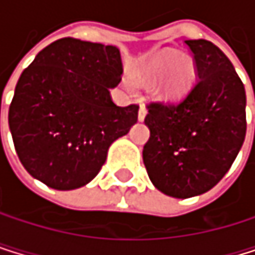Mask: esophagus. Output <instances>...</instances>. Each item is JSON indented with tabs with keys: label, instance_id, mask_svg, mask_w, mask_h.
Instances as JSON below:
<instances>
[{
	"label": "esophagus",
	"instance_id": "34e87169",
	"mask_svg": "<svg viewBox=\"0 0 255 255\" xmlns=\"http://www.w3.org/2000/svg\"><path fill=\"white\" fill-rule=\"evenodd\" d=\"M145 116H146V107H145V105H140V107H139V113H137L139 122H142V121L145 119Z\"/></svg>",
	"mask_w": 255,
	"mask_h": 255
}]
</instances>
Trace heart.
Returning a JSON list of instances; mask_svg holds the SVG:
<instances>
[{
	"label": "heart",
	"instance_id": "b5f03b06",
	"mask_svg": "<svg viewBox=\"0 0 255 255\" xmlns=\"http://www.w3.org/2000/svg\"><path fill=\"white\" fill-rule=\"evenodd\" d=\"M136 79L143 85H156L159 96L168 101L182 99L194 85L196 65L190 58H179L174 50H162L145 59L136 73ZM128 89H134V81L127 78Z\"/></svg>",
	"mask_w": 255,
	"mask_h": 255
}]
</instances>
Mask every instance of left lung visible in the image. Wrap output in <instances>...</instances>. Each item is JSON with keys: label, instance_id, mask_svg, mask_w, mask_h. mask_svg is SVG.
<instances>
[{"label": "left lung", "instance_id": "1", "mask_svg": "<svg viewBox=\"0 0 255 255\" xmlns=\"http://www.w3.org/2000/svg\"><path fill=\"white\" fill-rule=\"evenodd\" d=\"M185 44L194 55L199 81L179 104L148 105L150 139L142 151L151 183L176 199L216 187L247 134V93L231 61L210 41Z\"/></svg>", "mask_w": 255, "mask_h": 255}]
</instances>
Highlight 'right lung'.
<instances>
[{
    "instance_id": "right-lung-1",
    "label": "right lung",
    "mask_w": 255,
    "mask_h": 255,
    "mask_svg": "<svg viewBox=\"0 0 255 255\" xmlns=\"http://www.w3.org/2000/svg\"><path fill=\"white\" fill-rule=\"evenodd\" d=\"M122 72L118 47L73 38L35 56L8 109L15 150L28 174L59 191L98 176L110 145L137 122V105L118 107L110 96Z\"/></svg>"
}]
</instances>
